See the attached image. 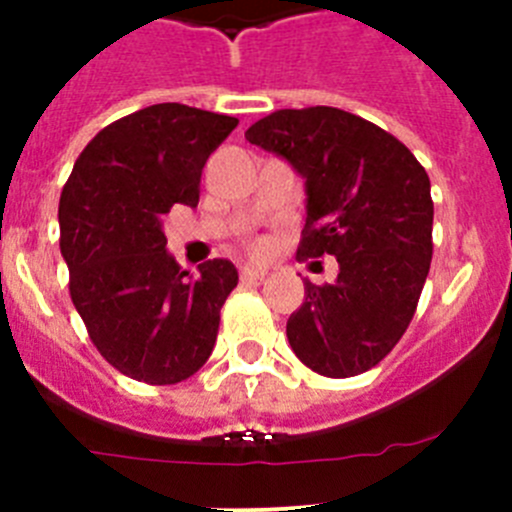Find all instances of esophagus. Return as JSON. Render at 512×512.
Here are the masks:
<instances>
[{"mask_svg": "<svg viewBox=\"0 0 512 512\" xmlns=\"http://www.w3.org/2000/svg\"><path fill=\"white\" fill-rule=\"evenodd\" d=\"M266 277V269H256V266H243L241 279L243 282H261Z\"/></svg>", "mask_w": 512, "mask_h": 512, "instance_id": "34e87169", "label": "esophagus"}]
</instances>
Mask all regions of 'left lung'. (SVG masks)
<instances>
[{"label":"left lung","mask_w":512,"mask_h":512,"mask_svg":"<svg viewBox=\"0 0 512 512\" xmlns=\"http://www.w3.org/2000/svg\"><path fill=\"white\" fill-rule=\"evenodd\" d=\"M246 140L305 179L297 256L338 261L333 284L305 282L289 346L323 377L369 372L408 330L431 269V179L395 135L338 107L271 112Z\"/></svg>","instance_id":"8db88e82"}]
</instances>
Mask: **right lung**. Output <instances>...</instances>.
I'll return each instance as SVG.
<instances>
[{
  "instance_id": "obj_1",
  "label": "right lung",
  "mask_w": 512,
  "mask_h": 512,
  "mask_svg": "<svg viewBox=\"0 0 512 512\" xmlns=\"http://www.w3.org/2000/svg\"><path fill=\"white\" fill-rule=\"evenodd\" d=\"M238 120L179 102L151 104L99 130L61 192V256L71 302L99 354L125 377L176 384L215 348L220 307L238 284L228 259L176 264L161 230L197 207L207 158Z\"/></svg>"
}]
</instances>
